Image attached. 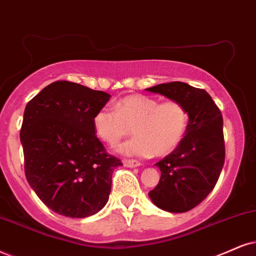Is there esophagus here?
<instances>
[{
  "label": "esophagus",
  "instance_id": "obj_1",
  "mask_svg": "<svg viewBox=\"0 0 256 256\" xmlns=\"http://www.w3.org/2000/svg\"><path fill=\"white\" fill-rule=\"evenodd\" d=\"M123 165L126 167H138L140 166V162L138 160H133V159H124L123 160Z\"/></svg>",
  "mask_w": 256,
  "mask_h": 256
}]
</instances>
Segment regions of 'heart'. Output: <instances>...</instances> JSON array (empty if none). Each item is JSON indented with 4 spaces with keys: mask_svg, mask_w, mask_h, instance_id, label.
<instances>
[{
    "mask_svg": "<svg viewBox=\"0 0 256 256\" xmlns=\"http://www.w3.org/2000/svg\"><path fill=\"white\" fill-rule=\"evenodd\" d=\"M94 133L115 146L132 133L134 138L122 144L118 152L148 158L172 153L184 138L188 124V109L176 100H159L144 94H130L116 102L114 108L103 106L94 116Z\"/></svg>",
    "mask_w": 256,
    "mask_h": 256,
    "instance_id": "1",
    "label": "heart"
}]
</instances>
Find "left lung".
<instances>
[{"instance_id": "left-lung-1", "label": "left lung", "mask_w": 256, "mask_h": 256, "mask_svg": "<svg viewBox=\"0 0 256 256\" xmlns=\"http://www.w3.org/2000/svg\"><path fill=\"white\" fill-rule=\"evenodd\" d=\"M182 102L188 109V130L178 147L156 165L162 176L150 198L168 212H186L215 188L226 158L223 118L209 94L182 82L146 89Z\"/></svg>"}]
</instances>
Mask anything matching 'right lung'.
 Here are the masks:
<instances>
[{
	"label": "right lung",
	"mask_w": 256,
	"mask_h": 256,
	"mask_svg": "<svg viewBox=\"0 0 256 256\" xmlns=\"http://www.w3.org/2000/svg\"><path fill=\"white\" fill-rule=\"evenodd\" d=\"M110 94L68 80L44 88L27 103L20 138L28 184L59 215L84 218L109 200L121 160L96 136L94 116Z\"/></svg>",
	"instance_id": "add662e5"
}]
</instances>
